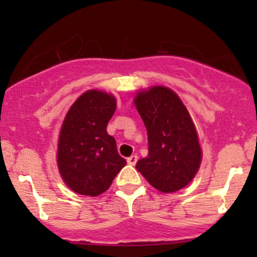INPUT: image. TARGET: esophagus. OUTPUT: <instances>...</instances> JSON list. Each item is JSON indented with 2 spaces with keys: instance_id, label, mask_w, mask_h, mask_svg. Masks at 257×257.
<instances>
[{
  "instance_id": "obj_1",
  "label": "esophagus",
  "mask_w": 257,
  "mask_h": 257,
  "mask_svg": "<svg viewBox=\"0 0 257 257\" xmlns=\"http://www.w3.org/2000/svg\"><path fill=\"white\" fill-rule=\"evenodd\" d=\"M126 162H128L129 165H136L137 162H138V157L137 155H132V157H129L126 159Z\"/></svg>"
}]
</instances>
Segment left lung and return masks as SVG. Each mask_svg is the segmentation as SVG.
Masks as SVG:
<instances>
[{"instance_id": "8db88e82", "label": "left lung", "mask_w": 257, "mask_h": 257, "mask_svg": "<svg viewBox=\"0 0 257 257\" xmlns=\"http://www.w3.org/2000/svg\"><path fill=\"white\" fill-rule=\"evenodd\" d=\"M133 102L149 142V154L137 163L138 172L162 193L185 188L195 178L203 159L188 108L174 90L164 85L139 89Z\"/></svg>"}]
</instances>
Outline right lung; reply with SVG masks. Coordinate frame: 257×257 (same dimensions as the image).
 <instances>
[{"instance_id": "add662e5", "label": "right lung", "mask_w": 257, "mask_h": 257, "mask_svg": "<svg viewBox=\"0 0 257 257\" xmlns=\"http://www.w3.org/2000/svg\"><path fill=\"white\" fill-rule=\"evenodd\" d=\"M116 108L112 93L88 89L80 94L62 123L57 147V167L67 186L80 195L107 191L126 162L118 154L107 124Z\"/></svg>"}]
</instances>
